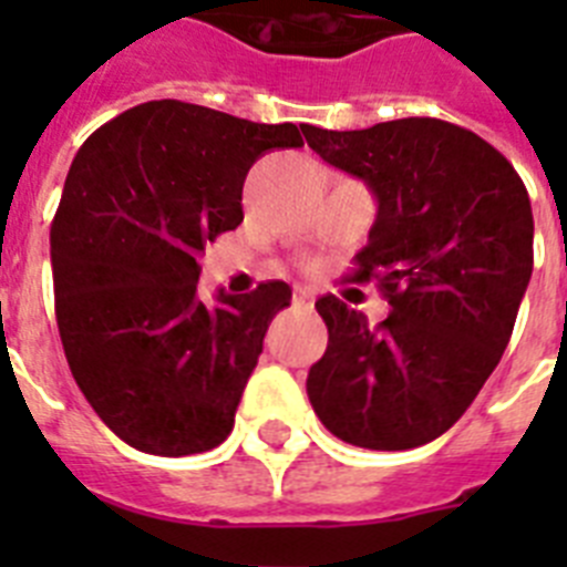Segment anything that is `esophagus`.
<instances>
[{"label": "esophagus", "instance_id": "esophagus-1", "mask_svg": "<svg viewBox=\"0 0 567 567\" xmlns=\"http://www.w3.org/2000/svg\"><path fill=\"white\" fill-rule=\"evenodd\" d=\"M312 292L309 289H295L292 292V307L298 309H312Z\"/></svg>", "mask_w": 567, "mask_h": 567}]
</instances>
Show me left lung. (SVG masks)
Returning a JSON list of instances; mask_svg holds the SVG:
<instances>
[{
  "label": "left lung",
  "instance_id": "left-lung-1",
  "mask_svg": "<svg viewBox=\"0 0 567 567\" xmlns=\"http://www.w3.org/2000/svg\"><path fill=\"white\" fill-rule=\"evenodd\" d=\"M309 147L378 195L352 280H374L389 318L327 295L329 346L309 369L320 423L343 443L405 452L449 432L508 346L534 269L528 189L499 150L440 118L369 130L303 127Z\"/></svg>",
  "mask_w": 567,
  "mask_h": 567
}]
</instances>
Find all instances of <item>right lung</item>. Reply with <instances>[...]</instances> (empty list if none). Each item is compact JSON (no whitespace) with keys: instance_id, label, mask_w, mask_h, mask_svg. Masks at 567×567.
Returning a JSON list of instances; mask_svg holds the SVG:
<instances>
[{"instance_id":"right-lung-1","label":"right lung","mask_w":567,"mask_h":567,"mask_svg":"<svg viewBox=\"0 0 567 567\" xmlns=\"http://www.w3.org/2000/svg\"><path fill=\"white\" fill-rule=\"evenodd\" d=\"M300 130L162 99L102 124L70 164L50 224L64 358L93 412L138 452L202 454L233 432L292 289L267 280L204 303L198 255L244 221L249 167L300 147Z\"/></svg>"}]
</instances>
